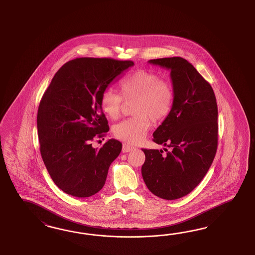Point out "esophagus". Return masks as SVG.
<instances>
[{
  "label": "esophagus",
  "mask_w": 255,
  "mask_h": 255,
  "mask_svg": "<svg viewBox=\"0 0 255 255\" xmlns=\"http://www.w3.org/2000/svg\"><path fill=\"white\" fill-rule=\"evenodd\" d=\"M134 148V147H132V146H130V145H128V144H124V146H123V152H129V151H131Z\"/></svg>",
  "instance_id": "esophagus-1"
}]
</instances>
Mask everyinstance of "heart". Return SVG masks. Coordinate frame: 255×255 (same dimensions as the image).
Listing matches in <instances>:
<instances>
[{"mask_svg": "<svg viewBox=\"0 0 255 255\" xmlns=\"http://www.w3.org/2000/svg\"><path fill=\"white\" fill-rule=\"evenodd\" d=\"M120 94L108 89L100 97L102 110L109 118L115 120L121 115L124 100L135 99L132 114L116 124L113 132L117 138L130 144H136L145 137L150 126L149 118L153 122L162 121L169 114L173 105L174 92L168 81L161 79L153 72L138 70L124 77L120 82Z\"/></svg>", "mask_w": 255, "mask_h": 255, "instance_id": "heart-1", "label": "heart"}]
</instances>
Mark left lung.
Instances as JSON below:
<instances>
[{"label":"left lung","mask_w":255,"mask_h":255,"mask_svg":"<svg viewBox=\"0 0 255 255\" xmlns=\"http://www.w3.org/2000/svg\"><path fill=\"white\" fill-rule=\"evenodd\" d=\"M149 63L170 70L174 99L169 114L153 132L162 149L143 148L141 173L147 189L165 200L191 193L206 176L218 146V107L213 89L193 65L180 57Z\"/></svg>","instance_id":"8db88e82"}]
</instances>
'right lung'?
<instances>
[{"label": "right lung", "mask_w": 255, "mask_h": 255, "mask_svg": "<svg viewBox=\"0 0 255 255\" xmlns=\"http://www.w3.org/2000/svg\"><path fill=\"white\" fill-rule=\"evenodd\" d=\"M131 61L77 58L63 64L44 93L37 113L40 152L55 184L76 197H90L106 183L110 164L123 145L109 139L93 147V139L109 131L101 94Z\"/></svg>", "instance_id": "right-lung-1"}]
</instances>
